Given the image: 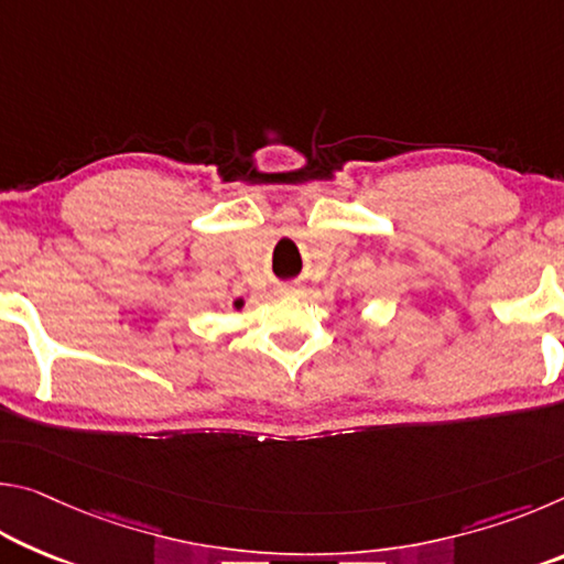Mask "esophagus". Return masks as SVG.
I'll use <instances>...</instances> for the list:
<instances>
[{
    "instance_id": "34e87169",
    "label": "esophagus",
    "mask_w": 564,
    "mask_h": 564,
    "mask_svg": "<svg viewBox=\"0 0 564 564\" xmlns=\"http://www.w3.org/2000/svg\"><path fill=\"white\" fill-rule=\"evenodd\" d=\"M281 293L283 295H295V293H301V289H295V285H283Z\"/></svg>"
}]
</instances>
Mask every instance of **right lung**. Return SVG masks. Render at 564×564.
<instances>
[{
	"mask_svg": "<svg viewBox=\"0 0 564 564\" xmlns=\"http://www.w3.org/2000/svg\"><path fill=\"white\" fill-rule=\"evenodd\" d=\"M234 308H243V301H241V299L234 301Z\"/></svg>",
	"mask_w": 564,
	"mask_h": 564,
	"instance_id": "1",
	"label": "right lung"
}]
</instances>
